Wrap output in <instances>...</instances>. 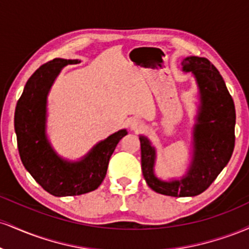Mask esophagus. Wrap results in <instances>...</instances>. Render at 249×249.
<instances>
[{
    "label": "esophagus",
    "instance_id": "obj_1",
    "mask_svg": "<svg viewBox=\"0 0 249 249\" xmlns=\"http://www.w3.org/2000/svg\"><path fill=\"white\" fill-rule=\"evenodd\" d=\"M130 127H131V130L138 131L142 127V123L139 121V119H133V121H131V123H130Z\"/></svg>",
    "mask_w": 249,
    "mask_h": 249
}]
</instances>
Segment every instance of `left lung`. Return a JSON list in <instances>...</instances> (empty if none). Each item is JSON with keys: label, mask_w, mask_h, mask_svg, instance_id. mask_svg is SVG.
Masks as SVG:
<instances>
[{"label": "left lung", "mask_w": 249, "mask_h": 249, "mask_svg": "<svg viewBox=\"0 0 249 249\" xmlns=\"http://www.w3.org/2000/svg\"><path fill=\"white\" fill-rule=\"evenodd\" d=\"M182 71L192 72L200 93V107L193 127V157L181 179L164 181L154 174L156 148L145 136L139 137L142 170L154 192L170 196H194L206 191L228 164L235 142V107L225 81L205 57L182 59Z\"/></svg>", "instance_id": "obj_1"}]
</instances>
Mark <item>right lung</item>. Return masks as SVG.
Here are the masks:
<instances>
[{"label": "right lung", "mask_w": 249, "mask_h": 249, "mask_svg": "<svg viewBox=\"0 0 249 249\" xmlns=\"http://www.w3.org/2000/svg\"><path fill=\"white\" fill-rule=\"evenodd\" d=\"M78 62L55 58L39 67L28 79L14 118L17 146L25 170L55 196H79L98 188L117 144L127 134L126 130L111 134L78 161L65 160L55 152L45 134L47 97L63 68Z\"/></svg>", "instance_id": "obj_1"}]
</instances>
